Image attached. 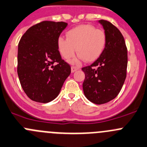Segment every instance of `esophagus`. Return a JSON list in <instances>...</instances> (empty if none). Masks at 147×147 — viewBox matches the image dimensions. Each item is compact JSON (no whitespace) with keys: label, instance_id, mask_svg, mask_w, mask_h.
<instances>
[{"label":"esophagus","instance_id":"34e87169","mask_svg":"<svg viewBox=\"0 0 147 147\" xmlns=\"http://www.w3.org/2000/svg\"><path fill=\"white\" fill-rule=\"evenodd\" d=\"M78 69H79V67H75V66L71 67V71H72V72H75V71L78 70Z\"/></svg>","mask_w":147,"mask_h":147}]
</instances>
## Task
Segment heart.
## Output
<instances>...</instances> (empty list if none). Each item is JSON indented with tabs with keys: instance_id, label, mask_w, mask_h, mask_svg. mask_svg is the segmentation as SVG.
Listing matches in <instances>:
<instances>
[{
	"instance_id": "heart-1",
	"label": "heart",
	"mask_w": 147,
	"mask_h": 147,
	"mask_svg": "<svg viewBox=\"0 0 147 147\" xmlns=\"http://www.w3.org/2000/svg\"><path fill=\"white\" fill-rule=\"evenodd\" d=\"M66 37L67 39L58 38V50L65 59H69L74 56L77 49V59L72 62L85 59L88 62L95 60L102 53L106 45L105 31L90 24L71 28L66 33Z\"/></svg>"
}]
</instances>
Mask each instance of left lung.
I'll return each instance as SVG.
<instances>
[{
  "instance_id": "obj_1",
  "label": "left lung",
  "mask_w": 147,
  "mask_h": 147,
  "mask_svg": "<svg viewBox=\"0 0 147 147\" xmlns=\"http://www.w3.org/2000/svg\"><path fill=\"white\" fill-rule=\"evenodd\" d=\"M106 35V45L100 56L89 66L82 67L85 78L82 84L85 97L95 104L114 99L126 78L127 48L121 31L113 24L101 19Z\"/></svg>"
}]
</instances>
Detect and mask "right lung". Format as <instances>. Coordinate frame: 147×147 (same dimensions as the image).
<instances>
[{
	"label": "right lung",
	"instance_id": "add662e5",
	"mask_svg": "<svg viewBox=\"0 0 147 147\" xmlns=\"http://www.w3.org/2000/svg\"><path fill=\"white\" fill-rule=\"evenodd\" d=\"M67 23L44 21L30 27L18 47L20 83L32 100L46 103L57 97L71 67L62 59L57 39Z\"/></svg>",
	"mask_w": 147,
	"mask_h": 147
}]
</instances>
